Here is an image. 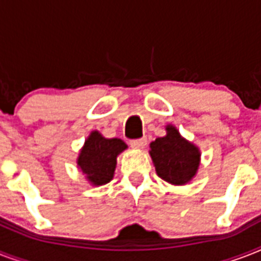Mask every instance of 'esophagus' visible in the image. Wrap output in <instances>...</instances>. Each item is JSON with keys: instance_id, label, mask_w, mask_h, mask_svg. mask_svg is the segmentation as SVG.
Masks as SVG:
<instances>
[{"instance_id": "34e87169", "label": "esophagus", "mask_w": 261, "mask_h": 261, "mask_svg": "<svg viewBox=\"0 0 261 261\" xmlns=\"http://www.w3.org/2000/svg\"><path fill=\"white\" fill-rule=\"evenodd\" d=\"M146 138H141V139H133L130 141L131 147H134V149H143V147L146 146Z\"/></svg>"}]
</instances>
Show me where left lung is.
<instances>
[{
	"label": "left lung",
	"instance_id": "obj_1",
	"mask_svg": "<svg viewBox=\"0 0 261 261\" xmlns=\"http://www.w3.org/2000/svg\"><path fill=\"white\" fill-rule=\"evenodd\" d=\"M167 135L150 143V157L160 177L173 186H184L195 177L200 163L199 147L182 138L172 124Z\"/></svg>",
	"mask_w": 261,
	"mask_h": 261
}]
</instances>
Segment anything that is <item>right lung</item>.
Here are the masks:
<instances>
[{"mask_svg":"<svg viewBox=\"0 0 261 261\" xmlns=\"http://www.w3.org/2000/svg\"><path fill=\"white\" fill-rule=\"evenodd\" d=\"M127 145L119 138H104L98 131H92L80 151L77 165L93 186H102L114 177L116 159Z\"/></svg>","mask_w":261,"mask_h":261,"instance_id":"1","label":"right lung"}]
</instances>
